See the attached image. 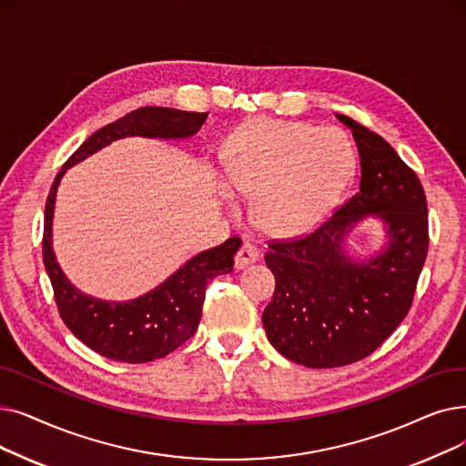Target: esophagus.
<instances>
[{
    "instance_id": "obj_1",
    "label": "esophagus",
    "mask_w": 466,
    "mask_h": 466,
    "mask_svg": "<svg viewBox=\"0 0 466 466\" xmlns=\"http://www.w3.org/2000/svg\"><path fill=\"white\" fill-rule=\"evenodd\" d=\"M257 260H258L257 248L253 244H244V246L239 248V251L236 253L234 265H236L238 270H244V268H248L249 265H253V262H257Z\"/></svg>"
}]
</instances>
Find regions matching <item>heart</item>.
I'll return each mask as SVG.
<instances>
[{
    "label": "heart",
    "instance_id": "obj_1",
    "mask_svg": "<svg viewBox=\"0 0 466 466\" xmlns=\"http://www.w3.org/2000/svg\"><path fill=\"white\" fill-rule=\"evenodd\" d=\"M354 167V152L337 129L305 121L251 119L225 148V185L253 196V217L270 234L310 228L329 211Z\"/></svg>",
    "mask_w": 466,
    "mask_h": 466
}]
</instances>
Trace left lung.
Returning <instances> with one entry per match:
<instances>
[{"label": "left lung", "instance_id": "left-lung-1", "mask_svg": "<svg viewBox=\"0 0 466 466\" xmlns=\"http://www.w3.org/2000/svg\"><path fill=\"white\" fill-rule=\"evenodd\" d=\"M356 140L358 192L314 232L272 241L265 255L276 278L262 312L270 345L305 368L349 366L377 350L408 316L429 253V215L419 177L380 135L337 114ZM375 216L390 241L370 261L341 249L360 219Z\"/></svg>", "mask_w": 466, "mask_h": 466}]
</instances>
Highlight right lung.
<instances>
[{
    "label": "right lung",
    "instance_id": "add662e5",
    "mask_svg": "<svg viewBox=\"0 0 466 466\" xmlns=\"http://www.w3.org/2000/svg\"><path fill=\"white\" fill-rule=\"evenodd\" d=\"M208 112L145 106L95 131L53 180L44 218V265L51 279L56 309L66 328L96 354L126 363L164 358L188 340L201 318L208 283L232 272L239 238L201 251L147 295L127 302H108L76 289L53 253V213L60 178L68 167L124 137L188 138L206 124Z\"/></svg>",
    "mask_w": 466,
    "mask_h": 466
}]
</instances>
